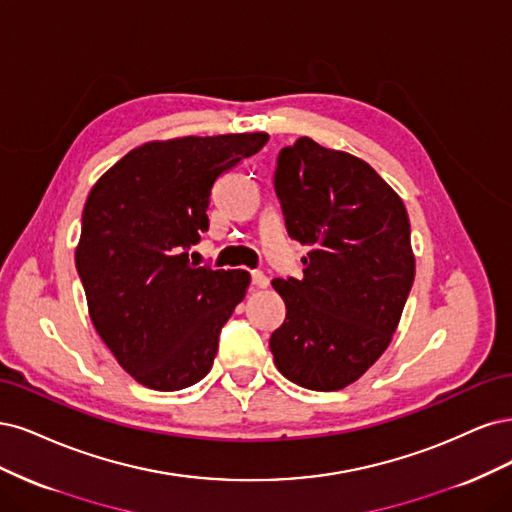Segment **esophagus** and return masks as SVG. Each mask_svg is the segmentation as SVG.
Here are the masks:
<instances>
[{
    "mask_svg": "<svg viewBox=\"0 0 512 512\" xmlns=\"http://www.w3.org/2000/svg\"><path fill=\"white\" fill-rule=\"evenodd\" d=\"M251 280H253V285H255L257 289H266V287L270 285L268 276L263 274V272H259V270H253V272H251Z\"/></svg>",
    "mask_w": 512,
    "mask_h": 512,
    "instance_id": "34e87169",
    "label": "esophagus"
}]
</instances>
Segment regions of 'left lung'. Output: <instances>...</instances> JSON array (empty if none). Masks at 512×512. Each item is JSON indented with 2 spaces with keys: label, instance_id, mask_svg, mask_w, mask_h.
<instances>
[{
  "label": "left lung",
  "instance_id": "obj_1",
  "mask_svg": "<svg viewBox=\"0 0 512 512\" xmlns=\"http://www.w3.org/2000/svg\"><path fill=\"white\" fill-rule=\"evenodd\" d=\"M274 191L304 276L274 278L287 317L270 336L278 372L312 391L355 383L385 353L415 280L400 195L364 159L300 138L278 155Z\"/></svg>",
  "mask_w": 512,
  "mask_h": 512
}]
</instances>
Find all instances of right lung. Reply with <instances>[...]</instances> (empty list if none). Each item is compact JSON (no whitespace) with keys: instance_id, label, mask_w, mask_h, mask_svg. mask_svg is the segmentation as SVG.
Here are the masks:
<instances>
[{"instance_id":"add662e5","label":"right lung","mask_w":512,"mask_h":512,"mask_svg":"<svg viewBox=\"0 0 512 512\" xmlns=\"http://www.w3.org/2000/svg\"><path fill=\"white\" fill-rule=\"evenodd\" d=\"M266 142L263 131L146 142L87 197L76 270L89 315L121 368L148 389H185L212 368L251 274L197 266L187 251L208 232L217 178Z\"/></svg>"}]
</instances>
